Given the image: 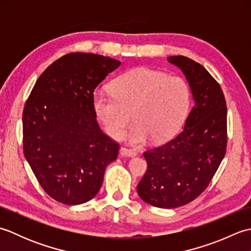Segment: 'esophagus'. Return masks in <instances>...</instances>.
Wrapping results in <instances>:
<instances>
[{
    "label": "esophagus",
    "mask_w": 251,
    "mask_h": 251,
    "mask_svg": "<svg viewBox=\"0 0 251 251\" xmlns=\"http://www.w3.org/2000/svg\"><path fill=\"white\" fill-rule=\"evenodd\" d=\"M120 154L123 156H129V157H134L137 155V152L135 150H132V149H128V148H125V147H122L120 149Z\"/></svg>",
    "instance_id": "34e87169"
}]
</instances>
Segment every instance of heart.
Segmentation results:
<instances>
[{
	"label": "heart",
	"mask_w": 251,
	"mask_h": 251,
	"mask_svg": "<svg viewBox=\"0 0 251 251\" xmlns=\"http://www.w3.org/2000/svg\"><path fill=\"white\" fill-rule=\"evenodd\" d=\"M110 88L112 95L94 94L93 109L106 134L116 140L124 137L131 117L135 123L128 139L132 145H141L149 138L154 142L167 140L188 113L190 89L178 75L135 68L113 79Z\"/></svg>",
	"instance_id": "1"
}]
</instances>
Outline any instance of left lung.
Segmentation results:
<instances>
[{"instance_id":"obj_1","label":"left lung","mask_w":251,"mask_h":251,"mask_svg":"<svg viewBox=\"0 0 251 251\" xmlns=\"http://www.w3.org/2000/svg\"><path fill=\"white\" fill-rule=\"evenodd\" d=\"M189 82L194 105L174 139L143 153L148 169L138 194L148 204L176 208L189 204L210 183L226 151V102L219 83L199 62L168 57Z\"/></svg>"}]
</instances>
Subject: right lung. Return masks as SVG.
I'll return each mask as SVG.
<instances>
[{"label":"right lung","mask_w":251,"mask_h":251,"mask_svg":"<svg viewBox=\"0 0 251 251\" xmlns=\"http://www.w3.org/2000/svg\"><path fill=\"white\" fill-rule=\"evenodd\" d=\"M121 66L113 58L71 52L41 74L23 113L24 153L51 199L79 205L98 193L120 145L100 129L94 90Z\"/></svg>","instance_id":"obj_1"}]
</instances>
